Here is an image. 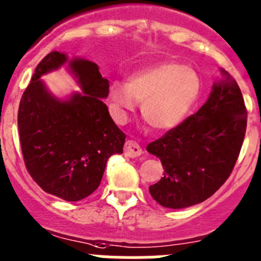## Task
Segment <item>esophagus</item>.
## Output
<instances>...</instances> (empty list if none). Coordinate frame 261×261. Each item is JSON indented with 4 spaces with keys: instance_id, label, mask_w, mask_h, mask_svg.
<instances>
[{
    "instance_id": "obj_1",
    "label": "esophagus",
    "mask_w": 261,
    "mask_h": 261,
    "mask_svg": "<svg viewBox=\"0 0 261 261\" xmlns=\"http://www.w3.org/2000/svg\"><path fill=\"white\" fill-rule=\"evenodd\" d=\"M124 154L129 158H138L142 155V149L136 141L129 140L124 145Z\"/></svg>"
}]
</instances>
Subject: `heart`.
Segmentation results:
<instances>
[{
    "instance_id": "obj_1",
    "label": "heart",
    "mask_w": 261,
    "mask_h": 261,
    "mask_svg": "<svg viewBox=\"0 0 261 261\" xmlns=\"http://www.w3.org/2000/svg\"><path fill=\"white\" fill-rule=\"evenodd\" d=\"M202 90V77L194 68L166 62L133 73L128 84L112 83L110 101L118 120H125L141 102L143 120L158 130H171L194 109Z\"/></svg>"
}]
</instances>
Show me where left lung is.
I'll list each match as a JSON object with an SVG mask.
<instances>
[{"label":"left lung","instance_id":"1","mask_svg":"<svg viewBox=\"0 0 261 261\" xmlns=\"http://www.w3.org/2000/svg\"><path fill=\"white\" fill-rule=\"evenodd\" d=\"M205 103L184 123L146 147L159 158L164 176L149 188L160 205L180 210L215 194L240 155L247 111L237 81L220 70Z\"/></svg>","mask_w":261,"mask_h":261}]
</instances>
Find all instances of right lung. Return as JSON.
Returning <instances> with one entry per match:
<instances>
[{"instance_id":"obj_1","label":"right lung","mask_w":261,"mask_h":261,"mask_svg":"<svg viewBox=\"0 0 261 261\" xmlns=\"http://www.w3.org/2000/svg\"><path fill=\"white\" fill-rule=\"evenodd\" d=\"M63 65L82 92L62 98L41 76ZM109 88L97 63L66 53L54 50L36 67L21 95L18 128L25 167L49 194L67 202L87 198L101 184L109 158L123 154L125 135L103 103Z\"/></svg>"}]
</instances>
